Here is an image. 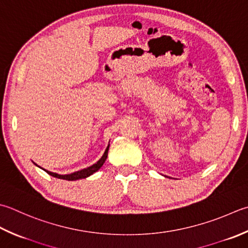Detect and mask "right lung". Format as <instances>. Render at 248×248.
<instances>
[{
	"instance_id": "add662e5",
	"label": "right lung",
	"mask_w": 248,
	"mask_h": 248,
	"mask_svg": "<svg viewBox=\"0 0 248 248\" xmlns=\"http://www.w3.org/2000/svg\"><path fill=\"white\" fill-rule=\"evenodd\" d=\"M108 148H109V145H108V147H106L105 152H104V154H103V156H102V158L99 160L98 162L94 163V164H92L91 167H88V168H86V169H82V170H80V171H77V172H74V173L65 174V175H60V174H57V173H53V172H49V171H47V170L43 169V168H42V169H43L44 171H45L46 173L49 174V175H51V176H53V177H56V178L65 179V181H77V179H80V178H86V177H88V176L92 175V174L95 173L96 171H99V169H100L102 166H103V163L105 162L106 158H108ZM34 164H36V163H34ZM36 166H37V164H36ZM37 167H38V166H37ZM40 168H41V167H40Z\"/></svg>"
}]
</instances>
